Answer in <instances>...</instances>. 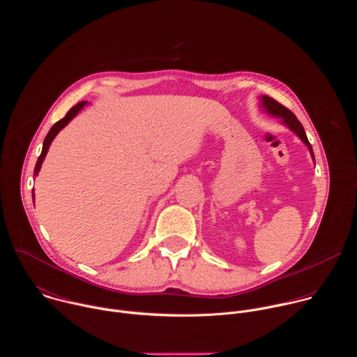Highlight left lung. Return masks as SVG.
<instances>
[{
  "label": "left lung",
  "mask_w": 357,
  "mask_h": 357,
  "mask_svg": "<svg viewBox=\"0 0 357 357\" xmlns=\"http://www.w3.org/2000/svg\"><path fill=\"white\" fill-rule=\"evenodd\" d=\"M263 107L273 116H277V117H281L282 121L305 142L308 145V148L311 149V154H312V158H314V152H312V146L308 141V137L307 134H305V130L302 127V124L299 123V120L295 117V114L288 110L285 106H282L281 103H278L277 100H274L273 97H268V96H263Z\"/></svg>",
  "instance_id": "1"
}]
</instances>
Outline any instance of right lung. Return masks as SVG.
I'll return each instance as SVG.
<instances>
[{
	"instance_id": "1",
	"label": "right lung",
	"mask_w": 357,
	"mask_h": 357,
	"mask_svg": "<svg viewBox=\"0 0 357 357\" xmlns=\"http://www.w3.org/2000/svg\"><path fill=\"white\" fill-rule=\"evenodd\" d=\"M86 105V101H80V103H77L76 106H73L69 112H68V114L62 119V120H59L52 128L49 130V132H47V135H46V138H45V141H43V148H42V152H40V155H39V158H38V161H36V165H35V171H33V175H38V172H39V169H40V165H42V161L45 160V157H46V152H47V149H49V145H50V142H52V139L56 137V134L83 109V106Z\"/></svg>"
}]
</instances>
